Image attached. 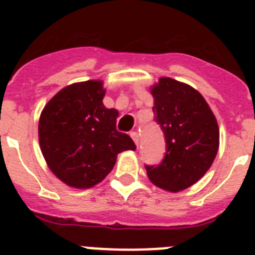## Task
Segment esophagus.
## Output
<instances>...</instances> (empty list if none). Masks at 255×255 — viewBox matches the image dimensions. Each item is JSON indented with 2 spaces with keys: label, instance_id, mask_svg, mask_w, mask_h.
<instances>
[{
  "label": "esophagus",
  "instance_id": "1",
  "mask_svg": "<svg viewBox=\"0 0 255 255\" xmlns=\"http://www.w3.org/2000/svg\"><path fill=\"white\" fill-rule=\"evenodd\" d=\"M129 135H131L132 140L135 141L136 145H139V133H137V132H135V131H132L131 133H129Z\"/></svg>",
  "mask_w": 255,
  "mask_h": 255
}]
</instances>
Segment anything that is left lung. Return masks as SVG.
<instances>
[{
    "mask_svg": "<svg viewBox=\"0 0 255 255\" xmlns=\"http://www.w3.org/2000/svg\"><path fill=\"white\" fill-rule=\"evenodd\" d=\"M151 92L155 122L165 137V155L157 165H145L148 177L164 190H184L213 164L220 144L217 120L201 94L185 83L160 78Z\"/></svg>",
    "mask_w": 255,
    "mask_h": 255,
    "instance_id": "left-lung-1",
    "label": "left lung"
}]
</instances>
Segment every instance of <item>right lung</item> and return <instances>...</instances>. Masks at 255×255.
I'll return each instance as SVG.
<instances>
[{
    "mask_svg": "<svg viewBox=\"0 0 255 255\" xmlns=\"http://www.w3.org/2000/svg\"><path fill=\"white\" fill-rule=\"evenodd\" d=\"M100 81L62 88L46 104L38 135L42 155L59 180L79 189L91 188L112 170L116 156L135 151L133 140L116 129L118 111L106 108Z\"/></svg>",
    "mask_w": 255,
    "mask_h": 255,
    "instance_id": "1",
    "label": "right lung"
}]
</instances>
